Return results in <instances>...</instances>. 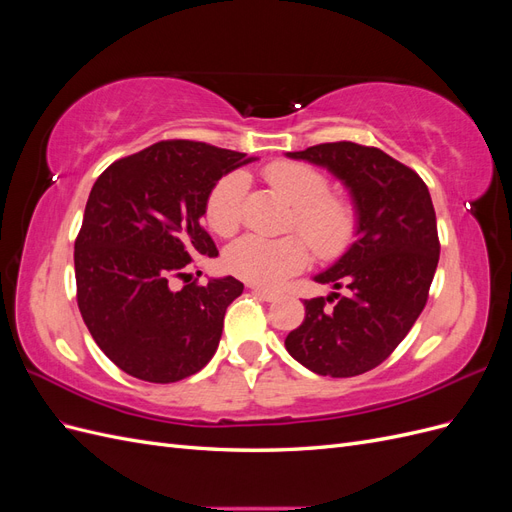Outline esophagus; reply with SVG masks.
Returning <instances> with one entry per match:
<instances>
[{
  "label": "esophagus",
  "mask_w": 512,
  "mask_h": 512,
  "mask_svg": "<svg viewBox=\"0 0 512 512\" xmlns=\"http://www.w3.org/2000/svg\"><path fill=\"white\" fill-rule=\"evenodd\" d=\"M252 292L254 294H258L260 299H265V301H275L277 297H280V292H275V290H271V288H262V286H252Z\"/></svg>",
  "instance_id": "1"
}]
</instances>
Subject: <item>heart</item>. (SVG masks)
<instances>
[{
  "label": "heart",
  "mask_w": 512,
  "mask_h": 512,
  "mask_svg": "<svg viewBox=\"0 0 512 512\" xmlns=\"http://www.w3.org/2000/svg\"><path fill=\"white\" fill-rule=\"evenodd\" d=\"M262 177L294 205L290 230L299 235L241 237L226 252V267L232 273L258 286H277L307 267L309 247L320 260H335L348 252L359 232V211L348 196L331 192V181L322 170L305 162L275 160L262 168ZM245 194L247 177L241 170L215 181L205 203V220L220 237H232L239 230Z\"/></svg>",
  "instance_id": "heart-1"
}]
</instances>
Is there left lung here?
I'll return each instance as SVG.
<instances>
[{
  "instance_id": "obj_1",
  "label": "left lung",
  "mask_w": 512,
  "mask_h": 512,
  "mask_svg": "<svg viewBox=\"0 0 512 512\" xmlns=\"http://www.w3.org/2000/svg\"><path fill=\"white\" fill-rule=\"evenodd\" d=\"M288 156L327 166L348 185L359 239L316 275L348 292L305 299V320L288 333L286 350L314 374L361 376L389 359L423 312L440 260L436 211L425 181L376 147L339 141Z\"/></svg>"
}]
</instances>
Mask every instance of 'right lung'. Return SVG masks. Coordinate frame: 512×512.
Segmentation results:
<instances>
[{
  "label": "right lung",
  "instance_id": "1",
  "mask_svg": "<svg viewBox=\"0 0 512 512\" xmlns=\"http://www.w3.org/2000/svg\"><path fill=\"white\" fill-rule=\"evenodd\" d=\"M245 162V153L175 138L119 158L91 188L74 241L76 303L126 374L177 382L218 350L243 284L228 275L200 286L188 269L198 256H218L200 218L215 181Z\"/></svg>",
  "mask_w": 512,
  "mask_h": 512
}]
</instances>
